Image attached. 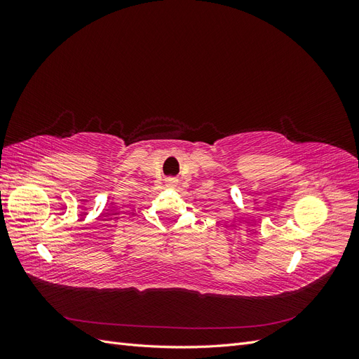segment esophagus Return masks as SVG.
I'll use <instances>...</instances> for the list:
<instances>
[{"label": "esophagus", "instance_id": "esophagus-1", "mask_svg": "<svg viewBox=\"0 0 359 359\" xmlns=\"http://www.w3.org/2000/svg\"><path fill=\"white\" fill-rule=\"evenodd\" d=\"M175 184H177V180H173V178L168 180V186H175Z\"/></svg>", "mask_w": 359, "mask_h": 359}]
</instances>
